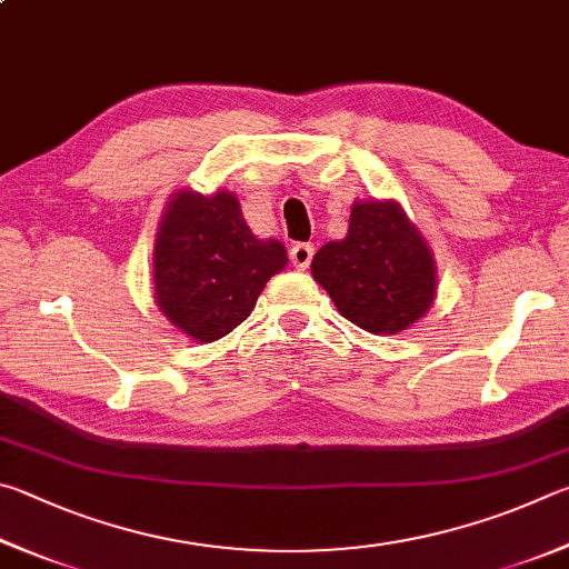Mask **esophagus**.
Wrapping results in <instances>:
<instances>
[{
    "instance_id": "34e87169",
    "label": "esophagus",
    "mask_w": 569,
    "mask_h": 569,
    "mask_svg": "<svg viewBox=\"0 0 569 569\" xmlns=\"http://www.w3.org/2000/svg\"><path fill=\"white\" fill-rule=\"evenodd\" d=\"M312 254H315V247H312V244H305V242L295 244V247L290 249V259H292V264H295L297 269H307V267H310Z\"/></svg>"
}]
</instances>
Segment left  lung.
Masks as SVG:
<instances>
[{"label":"left lung","mask_w":569,"mask_h":569,"mask_svg":"<svg viewBox=\"0 0 569 569\" xmlns=\"http://www.w3.org/2000/svg\"><path fill=\"white\" fill-rule=\"evenodd\" d=\"M345 320L372 335H397L427 315L437 292L432 249L397 202H355L350 229L312 259Z\"/></svg>","instance_id":"left-lung-1"}]
</instances>
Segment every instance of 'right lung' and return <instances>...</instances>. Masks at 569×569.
<instances>
[{
    "label": "right lung",
    "instance_id": "1",
    "mask_svg": "<svg viewBox=\"0 0 569 569\" xmlns=\"http://www.w3.org/2000/svg\"><path fill=\"white\" fill-rule=\"evenodd\" d=\"M284 267V244L257 239L232 192L179 189L154 239V300L177 330L214 342L247 320L269 277Z\"/></svg>",
    "mask_w": 569,
    "mask_h": 569
}]
</instances>
